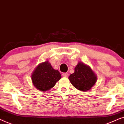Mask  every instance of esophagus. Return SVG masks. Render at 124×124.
<instances>
[{"label":"esophagus","mask_w":124,"mask_h":124,"mask_svg":"<svg viewBox=\"0 0 124 124\" xmlns=\"http://www.w3.org/2000/svg\"><path fill=\"white\" fill-rule=\"evenodd\" d=\"M62 75H63V77L67 78L69 77V73H67V72H64V73L62 74Z\"/></svg>","instance_id":"34e87169"}]
</instances>
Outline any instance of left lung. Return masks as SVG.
Wrapping results in <instances>:
<instances>
[{
	"instance_id": "obj_1",
	"label": "left lung",
	"mask_w": 124,
	"mask_h": 124,
	"mask_svg": "<svg viewBox=\"0 0 124 124\" xmlns=\"http://www.w3.org/2000/svg\"><path fill=\"white\" fill-rule=\"evenodd\" d=\"M74 70V73L69 77L71 83L81 91H90L97 81V75L93 71L82 62H79Z\"/></svg>"
}]
</instances>
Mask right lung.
<instances>
[{"label": "right lung", "mask_w": 124, "mask_h": 124, "mask_svg": "<svg viewBox=\"0 0 124 124\" xmlns=\"http://www.w3.org/2000/svg\"><path fill=\"white\" fill-rule=\"evenodd\" d=\"M61 78L60 72L53 68L47 61L38 65L31 75L33 85L42 92L50 90Z\"/></svg>", "instance_id": "1"}]
</instances>
